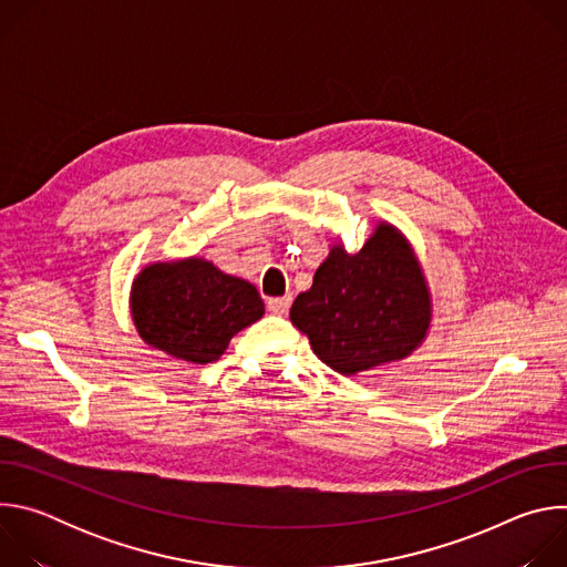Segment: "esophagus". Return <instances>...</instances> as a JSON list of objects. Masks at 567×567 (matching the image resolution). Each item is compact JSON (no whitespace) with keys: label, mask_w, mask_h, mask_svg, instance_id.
I'll list each match as a JSON object with an SVG mask.
<instances>
[{"label":"esophagus","mask_w":567,"mask_h":567,"mask_svg":"<svg viewBox=\"0 0 567 567\" xmlns=\"http://www.w3.org/2000/svg\"><path fill=\"white\" fill-rule=\"evenodd\" d=\"M291 307V296H280V298H269L267 309L271 313H287Z\"/></svg>","instance_id":"1"}]
</instances>
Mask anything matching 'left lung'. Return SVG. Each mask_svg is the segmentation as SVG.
Here are the masks:
<instances>
[{"mask_svg": "<svg viewBox=\"0 0 567 567\" xmlns=\"http://www.w3.org/2000/svg\"><path fill=\"white\" fill-rule=\"evenodd\" d=\"M289 318L313 354L341 374L406 359L426 337L431 300L403 235L381 221L354 256L337 245Z\"/></svg>", "mask_w": 567, "mask_h": 567, "instance_id": "obj_1", "label": "left lung"}]
</instances>
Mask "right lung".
Listing matches in <instances>:
<instances>
[{
  "mask_svg": "<svg viewBox=\"0 0 567 567\" xmlns=\"http://www.w3.org/2000/svg\"><path fill=\"white\" fill-rule=\"evenodd\" d=\"M262 313L265 302L251 282L202 258L150 265L132 287V318L141 339L190 363L217 361L228 341Z\"/></svg>",
  "mask_w": 567,
  "mask_h": 567,
  "instance_id": "obj_1",
  "label": "right lung"
}]
</instances>
